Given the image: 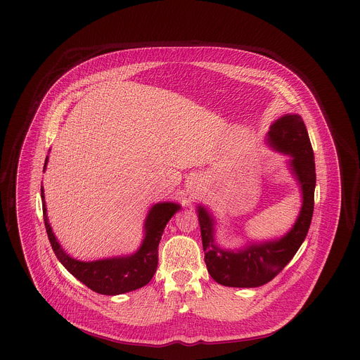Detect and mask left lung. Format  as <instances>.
Here are the masks:
<instances>
[{"label": "left lung", "mask_w": 360, "mask_h": 360, "mask_svg": "<svg viewBox=\"0 0 360 360\" xmlns=\"http://www.w3.org/2000/svg\"><path fill=\"white\" fill-rule=\"evenodd\" d=\"M281 154L289 155L290 172L301 188L302 205L290 231L278 239L257 241L239 250H224L214 239V217L205 206H197L207 273L229 288H257L279 274L308 235L314 207L316 167L307 127L300 115L288 113L275 120L266 139Z\"/></svg>", "instance_id": "1"}]
</instances>
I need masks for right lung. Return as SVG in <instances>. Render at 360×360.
Segmentation results:
<instances>
[{"mask_svg":"<svg viewBox=\"0 0 360 360\" xmlns=\"http://www.w3.org/2000/svg\"><path fill=\"white\" fill-rule=\"evenodd\" d=\"M47 162L49 156L46 158L43 172H46ZM41 200L44 225L55 255L70 274L74 275L89 289L103 295H117L128 291L136 290L146 286L153 279L158 267V245L162 239V233L172 216L181 209V205L175 202L155 204L148 210V214L146 217L144 239L136 252L124 257L82 262L66 254L60 247L59 241L55 238L52 228L49 224L43 186Z\"/></svg>","mask_w":360,"mask_h":360,"instance_id":"1","label":"right lung"}]
</instances>
